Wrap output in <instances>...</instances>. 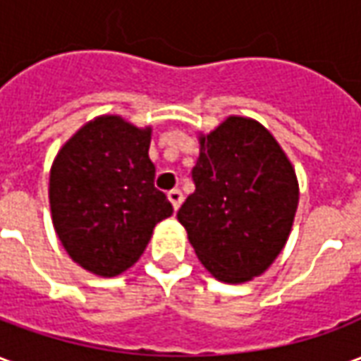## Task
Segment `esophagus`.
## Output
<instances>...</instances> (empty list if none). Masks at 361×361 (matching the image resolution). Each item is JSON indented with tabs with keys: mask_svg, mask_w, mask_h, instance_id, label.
<instances>
[{
	"mask_svg": "<svg viewBox=\"0 0 361 361\" xmlns=\"http://www.w3.org/2000/svg\"><path fill=\"white\" fill-rule=\"evenodd\" d=\"M168 199H170V203H172L173 209L178 211L181 201H183V193H181L180 189H172V191H168Z\"/></svg>",
	"mask_w": 361,
	"mask_h": 361,
	"instance_id": "34e87169",
	"label": "esophagus"
}]
</instances>
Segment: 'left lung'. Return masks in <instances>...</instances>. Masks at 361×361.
<instances>
[{"mask_svg": "<svg viewBox=\"0 0 361 361\" xmlns=\"http://www.w3.org/2000/svg\"><path fill=\"white\" fill-rule=\"evenodd\" d=\"M195 191L178 211L189 243L220 282L261 276L284 250L300 188L294 166L265 126L230 116L199 135Z\"/></svg>", "mask_w": 361, "mask_h": 361, "instance_id": "obj_1", "label": "left lung"}]
</instances>
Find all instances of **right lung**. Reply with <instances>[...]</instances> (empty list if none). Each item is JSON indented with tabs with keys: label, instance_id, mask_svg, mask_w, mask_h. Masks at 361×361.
Here are the masks:
<instances>
[{
	"label": "right lung",
	"instance_id": "right-lung-1",
	"mask_svg": "<svg viewBox=\"0 0 361 361\" xmlns=\"http://www.w3.org/2000/svg\"><path fill=\"white\" fill-rule=\"evenodd\" d=\"M150 135L152 127L98 116L59 149L51 164L54 230L77 265L104 279L133 267L154 226L173 212L154 188Z\"/></svg>",
	"mask_w": 361,
	"mask_h": 361
}]
</instances>
